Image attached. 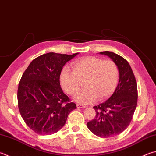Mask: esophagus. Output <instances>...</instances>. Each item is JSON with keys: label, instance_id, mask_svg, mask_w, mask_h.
<instances>
[{"label": "esophagus", "instance_id": "obj_1", "mask_svg": "<svg viewBox=\"0 0 156 156\" xmlns=\"http://www.w3.org/2000/svg\"><path fill=\"white\" fill-rule=\"evenodd\" d=\"M76 106H77L78 108H83L86 107V106H84L83 104H76Z\"/></svg>", "mask_w": 156, "mask_h": 156}]
</instances>
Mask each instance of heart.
I'll use <instances>...</instances> for the list:
<instances>
[{"label": "heart", "instance_id": "obj_1", "mask_svg": "<svg viewBox=\"0 0 156 156\" xmlns=\"http://www.w3.org/2000/svg\"><path fill=\"white\" fill-rule=\"evenodd\" d=\"M73 69L68 66L62 68L60 82L67 94H76L83 87L85 89L76 95V100L90 103L98 99L103 100L115 91L119 79V70L112 60H106L96 56H86L73 62Z\"/></svg>", "mask_w": 156, "mask_h": 156}]
</instances>
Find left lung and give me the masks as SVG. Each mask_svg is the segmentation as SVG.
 <instances>
[{"mask_svg": "<svg viewBox=\"0 0 156 156\" xmlns=\"http://www.w3.org/2000/svg\"><path fill=\"white\" fill-rule=\"evenodd\" d=\"M117 63L119 80L115 92L105 102L95 106L96 115L87 123L90 132L101 138L117 136L125 130L132 119L137 106V83L132 69L125 58L112 52H101Z\"/></svg>", "mask_w": 156, "mask_h": 156, "instance_id": "8db88e82", "label": "left lung"}]
</instances>
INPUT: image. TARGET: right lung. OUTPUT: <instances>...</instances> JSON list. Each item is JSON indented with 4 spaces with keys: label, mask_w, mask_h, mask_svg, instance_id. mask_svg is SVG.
<instances>
[{
    "label": "right lung",
    "mask_w": 156,
    "mask_h": 156,
    "mask_svg": "<svg viewBox=\"0 0 156 156\" xmlns=\"http://www.w3.org/2000/svg\"><path fill=\"white\" fill-rule=\"evenodd\" d=\"M78 54H44L34 59L22 74L18 89V108L24 122L37 134L58 132L76 108L63 92L60 73L65 64Z\"/></svg>",
    "instance_id": "obj_1"
}]
</instances>
